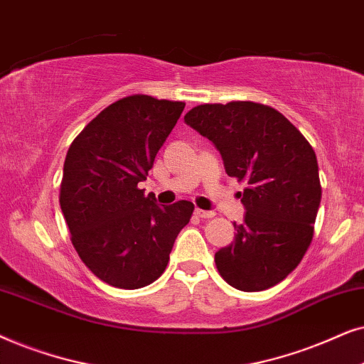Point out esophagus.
I'll return each instance as SVG.
<instances>
[{
	"mask_svg": "<svg viewBox=\"0 0 364 364\" xmlns=\"http://www.w3.org/2000/svg\"><path fill=\"white\" fill-rule=\"evenodd\" d=\"M195 215H196L198 218H205V220H208V218L215 216V213H213V211H205V210H200V208H196Z\"/></svg>",
	"mask_w": 364,
	"mask_h": 364,
	"instance_id": "1",
	"label": "esophagus"
}]
</instances>
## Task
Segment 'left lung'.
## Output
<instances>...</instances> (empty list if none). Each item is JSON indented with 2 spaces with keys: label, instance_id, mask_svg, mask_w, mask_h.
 Masks as SVG:
<instances>
[{
  "label": "left lung",
  "instance_id": "1",
  "mask_svg": "<svg viewBox=\"0 0 364 364\" xmlns=\"http://www.w3.org/2000/svg\"><path fill=\"white\" fill-rule=\"evenodd\" d=\"M185 121L215 143L228 176L246 183L245 221L215 255L221 278L241 291L274 287L313 241L321 201L314 149L279 111L253 101L195 106Z\"/></svg>",
  "mask_w": 364,
  "mask_h": 364
}]
</instances>
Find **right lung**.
Listing matches in <instances>:
<instances>
[{"label": "right lung", "mask_w": 364, "mask_h": 364, "mask_svg": "<svg viewBox=\"0 0 364 364\" xmlns=\"http://www.w3.org/2000/svg\"><path fill=\"white\" fill-rule=\"evenodd\" d=\"M183 109V101L126 96L91 119L68 149L63 216L77 256L109 287L138 289L156 281L190 223L191 201L158 206L138 188Z\"/></svg>", "instance_id": "add662e5"}]
</instances>
